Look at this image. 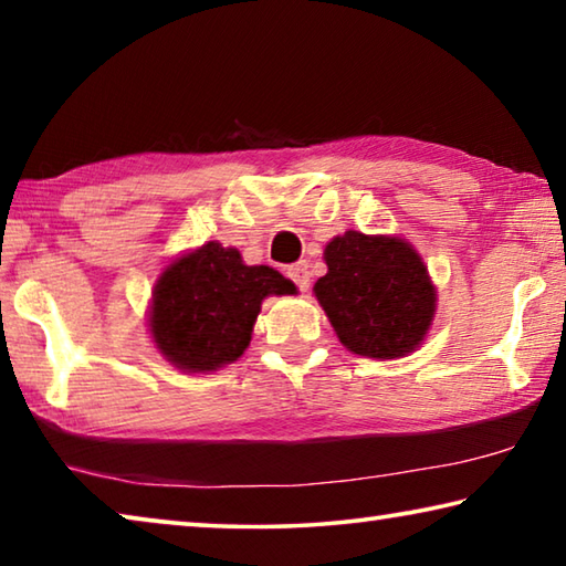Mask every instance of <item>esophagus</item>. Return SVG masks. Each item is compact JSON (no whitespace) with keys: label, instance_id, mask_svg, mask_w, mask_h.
Masks as SVG:
<instances>
[{"label":"esophagus","instance_id":"esophagus-1","mask_svg":"<svg viewBox=\"0 0 566 566\" xmlns=\"http://www.w3.org/2000/svg\"><path fill=\"white\" fill-rule=\"evenodd\" d=\"M286 276L300 286V292H306L310 290V270H306V264L300 262V264H292L290 270H286Z\"/></svg>","mask_w":566,"mask_h":566}]
</instances>
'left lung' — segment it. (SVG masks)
I'll return each instance as SVG.
<instances>
[{"mask_svg":"<svg viewBox=\"0 0 566 566\" xmlns=\"http://www.w3.org/2000/svg\"><path fill=\"white\" fill-rule=\"evenodd\" d=\"M314 284L339 342L359 357L399 359L432 327L437 290L417 249L399 237L344 232L324 249Z\"/></svg>","mask_w":566,"mask_h":566,"instance_id":"left-lung-1","label":"left lung"}]
</instances>
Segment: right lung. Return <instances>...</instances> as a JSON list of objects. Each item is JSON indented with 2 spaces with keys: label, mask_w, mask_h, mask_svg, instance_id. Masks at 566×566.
<instances>
[{
  "label": "right lung",
  "mask_w": 566,
  "mask_h": 566,
  "mask_svg": "<svg viewBox=\"0 0 566 566\" xmlns=\"http://www.w3.org/2000/svg\"><path fill=\"white\" fill-rule=\"evenodd\" d=\"M270 294H294V284L272 266H247L232 247L207 242L159 274L151 339L181 371H217L242 357Z\"/></svg>",
  "instance_id": "right-lung-1"
}]
</instances>
